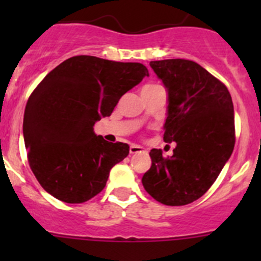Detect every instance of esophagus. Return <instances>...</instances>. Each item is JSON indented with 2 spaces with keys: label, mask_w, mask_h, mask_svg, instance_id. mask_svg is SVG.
Masks as SVG:
<instances>
[{
  "label": "esophagus",
  "mask_w": 261,
  "mask_h": 261,
  "mask_svg": "<svg viewBox=\"0 0 261 261\" xmlns=\"http://www.w3.org/2000/svg\"><path fill=\"white\" fill-rule=\"evenodd\" d=\"M145 151L146 150L140 145H135V144H133V145L130 146V154H139V152H145Z\"/></svg>",
  "instance_id": "obj_1"
}]
</instances>
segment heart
Segmentation results:
<instances>
[{
	"label": "heart",
	"mask_w": 261,
	"mask_h": 261,
	"mask_svg": "<svg viewBox=\"0 0 261 261\" xmlns=\"http://www.w3.org/2000/svg\"><path fill=\"white\" fill-rule=\"evenodd\" d=\"M154 86H156V84H147V86L144 87V88H146V87H154Z\"/></svg>",
	"instance_id": "1"
}]
</instances>
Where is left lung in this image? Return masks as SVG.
I'll list each match as a JSON object with an SVG mask.
<instances>
[{
	"label": "left lung",
	"mask_w": 261,
	"mask_h": 261,
	"mask_svg": "<svg viewBox=\"0 0 261 261\" xmlns=\"http://www.w3.org/2000/svg\"><path fill=\"white\" fill-rule=\"evenodd\" d=\"M168 92L164 141L177 144L172 156L150 150L145 191L167 206H184L203 196L235 146L231 94L211 73L186 59L150 62Z\"/></svg>",
	"instance_id": "left-lung-1"
}]
</instances>
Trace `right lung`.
<instances>
[{"mask_svg":"<svg viewBox=\"0 0 261 261\" xmlns=\"http://www.w3.org/2000/svg\"><path fill=\"white\" fill-rule=\"evenodd\" d=\"M147 75L141 63L77 55L34 89L23 114V141L31 170L48 193L83 203L105 188L111 168L130 147L97 136L93 126Z\"/></svg>","mask_w":261,"mask_h":261,"instance_id":"1","label":"right lung"}]
</instances>
